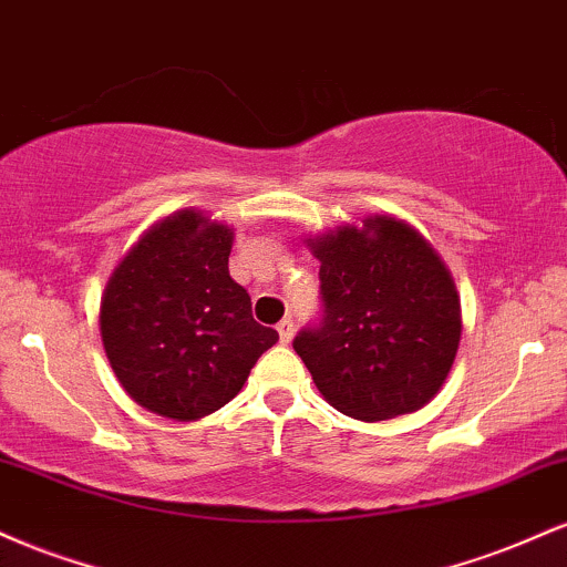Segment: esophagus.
Masks as SVG:
<instances>
[{
	"instance_id": "esophagus-1",
	"label": "esophagus",
	"mask_w": 567,
	"mask_h": 567,
	"mask_svg": "<svg viewBox=\"0 0 567 567\" xmlns=\"http://www.w3.org/2000/svg\"><path fill=\"white\" fill-rule=\"evenodd\" d=\"M292 328H296V324H292V320H290V317H285V320L277 324V333H279V341H282V343H290V338H292Z\"/></svg>"
}]
</instances>
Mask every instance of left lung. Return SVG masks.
Returning a JSON list of instances; mask_svg holds the SVG:
<instances>
[{
    "label": "left lung",
    "mask_w": 567,
    "mask_h": 567,
    "mask_svg": "<svg viewBox=\"0 0 567 567\" xmlns=\"http://www.w3.org/2000/svg\"><path fill=\"white\" fill-rule=\"evenodd\" d=\"M306 245L320 261L324 322L292 349L328 405L373 424L432 402L464 330L453 275L432 243L375 213Z\"/></svg>",
    "instance_id": "8db88e82"
}]
</instances>
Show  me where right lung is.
<instances>
[{"label":"right lung","instance_id":"right-lung-1","mask_svg":"<svg viewBox=\"0 0 567 567\" xmlns=\"http://www.w3.org/2000/svg\"><path fill=\"white\" fill-rule=\"evenodd\" d=\"M234 229L171 213L120 258L101 296V341L116 381L148 413L199 421L239 394L279 341L229 277Z\"/></svg>","mask_w":567,"mask_h":567}]
</instances>
